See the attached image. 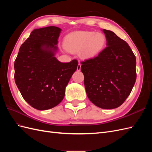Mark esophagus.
I'll return each mask as SVG.
<instances>
[{
    "mask_svg": "<svg viewBox=\"0 0 152 152\" xmlns=\"http://www.w3.org/2000/svg\"><path fill=\"white\" fill-rule=\"evenodd\" d=\"M80 68H81V64H80V63H79V65H78L77 68V71H80Z\"/></svg>",
    "mask_w": 152,
    "mask_h": 152,
    "instance_id": "1",
    "label": "esophagus"
}]
</instances>
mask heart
<instances>
[{
	"instance_id": "1",
	"label": "heart",
	"mask_w": 152,
	"mask_h": 152,
	"mask_svg": "<svg viewBox=\"0 0 152 152\" xmlns=\"http://www.w3.org/2000/svg\"><path fill=\"white\" fill-rule=\"evenodd\" d=\"M107 39L102 33L93 31L73 32L66 36L64 46L69 51H79L83 58H91L97 56L104 49Z\"/></svg>"
}]
</instances>
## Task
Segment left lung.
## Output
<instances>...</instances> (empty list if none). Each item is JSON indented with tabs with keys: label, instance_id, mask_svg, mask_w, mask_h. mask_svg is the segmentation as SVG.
Returning <instances> with one entry per match:
<instances>
[{
	"label": "left lung",
	"instance_id": "1",
	"mask_svg": "<svg viewBox=\"0 0 152 152\" xmlns=\"http://www.w3.org/2000/svg\"><path fill=\"white\" fill-rule=\"evenodd\" d=\"M107 45L97 56L82 61L87 97L103 109L116 108L130 94L136 79V56L114 32L103 29Z\"/></svg>",
	"mask_w": 152,
	"mask_h": 152
}]
</instances>
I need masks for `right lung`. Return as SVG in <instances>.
I'll list each match as a JSON object with an SVG mask.
<instances>
[{"label": "right lung", "instance_id": "1", "mask_svg": "<svg viewBox=\"0 0 152 152\" xmlns=\"http://www.w3.org/2000/svg\"><path fill=\"white\" fill-rule=\"evenodd\" d=\"M61 29H35L22 44L15 61V80L23 98L39 110L61 103L65 88L78 66L77 59L61 63L54 57Z\"/></svg>", "mask_w": 152, "mask_h": 152}]
</instances>
